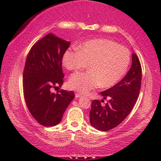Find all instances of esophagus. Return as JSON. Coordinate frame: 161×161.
<instances>
[{
    "label": "esophagus",
    "instance_id": "1",
    "mask_svg": "<svg viewBox=\"0 0 161 161\" xmlns=\"http://www.w3.org/2000/svg\"><path fill=\"white\" fill-rule=\"evenodd\" d=\"M81 97V95L80 94L75 93V97H76V98H79V97Z\"/></svg>",
    "mask_w": 161,
    "mask_h": 161
}]
</instances>
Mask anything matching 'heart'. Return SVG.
Masks as SVG:
<instances>
[{
  "instance_id": "heart-1",
  "label": "heart",
  "mask_w": 161,
  "mask_h": 161,
  "mask_svg": "<svg viewBox=\"0 0 161 161\" xmlns=\"http://www.w3.org/2000/svg\"><path fill=\"white\" fill-rule=\"evenodd\" d=\"M129 49L108 39H93L83 42L79 47L65 50L62 63L68 70L85 67L87 72L73 74L69 80L71 89L86 94L99 86L110 88L126 74L130 64Z\"/></svg>"
}]
</instances>
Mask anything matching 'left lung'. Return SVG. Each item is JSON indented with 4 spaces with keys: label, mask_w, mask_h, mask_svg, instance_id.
I'll use <instances>...</instances> for the list:
<instances>
[{
    "label": "left lung",
    "mask_w": 161,
    "mask_h": 161,
    "mask_svg": "<svg viewBox=\"0 0 161 161\" xmlns=\"http://www.w3.org/2000/svg\"><path fill=\"white\" fill-rule=\"evenodd\" d=\"M142 69L139 59L132 54V64L126 75L116 85L101 92L103 99H108L104 107L99 100L92 103L89 118L92 126L107 131L115 128L126 118L133 109L139 95Z\"/></svg>",
    "instance_id": "left-lung-1"
}]
</instances>
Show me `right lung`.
Returning a JSON list of instances; mask_svg holds the SVG:
<instances>
[{
	"label": "right lung",
	"mask_w": 161,
	"mask_h": 161,
	"mask_svg": "<svg viewBox=\"0 0 161 161\" xmlns=\"http://www.w3.org/2000/svg\"><path fill=\"white\" fill-rule=\"evenodd\" d=\"M70 42L50 33L32 45L23 71V93L30 113L44 126L61 121L68 105L75 98L73 92H51L63 84L62 62Z\"/></svg>",
	"instance_id": "1"
}]
</instances>
